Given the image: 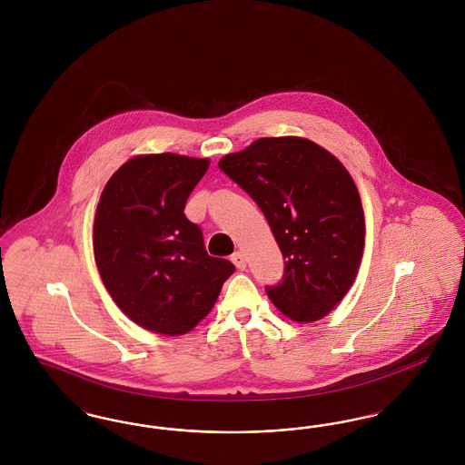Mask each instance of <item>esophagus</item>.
<instances>
[{"instance_id":"34e87169","label":"esophagus","mask_w":465,"mask_h":465,"mask_svg":"<svg viewBox=\"0 0 465 465\" xmlns=\"http://www.w3.org/2000/svg\"><path fill=\"white\" fill-rule=\"evenodd\" d=\"M232 262H233V265L237 266L239 270H245V254H243L242 251H237V252H233L232 254Z\"/></svg>"}]
</instances>
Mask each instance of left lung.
<instances>
[{"mask_svg":"<svg viewBox=\"0 0 465 465\" xmlns=\"http://www.w3.org/2000/svg\"><path fill=\"white\" fill-rule=\"evenodd\" d=\"M218 165L263 211L286 260L282 281L266 286L272 303L296 322L328 315L364 249V213L347 169L303 137H262Z\"/></svg>","mask_w":465,"mask_h":465,"instance_id":"1","label":"left lung"}]
</instances>
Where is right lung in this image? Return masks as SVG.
<instances>
[{"mask_svg": "<svg viewBox=\"0 0 465 465\" xmlns=\"http://www.w3.org/2000/svg\"><path fill=\"white\" fill-rule=\"evenodd\" d=\"M209 169L207 158L160 153L125 162L103 190L94 254L120 310L148 331L184 334L214 307L235 272L209 256L184 205Z\"/></svg>", "mask_w": 465, "mask_h": 465, "instance_id": "1", "label": "right lung"}]
</instances>
